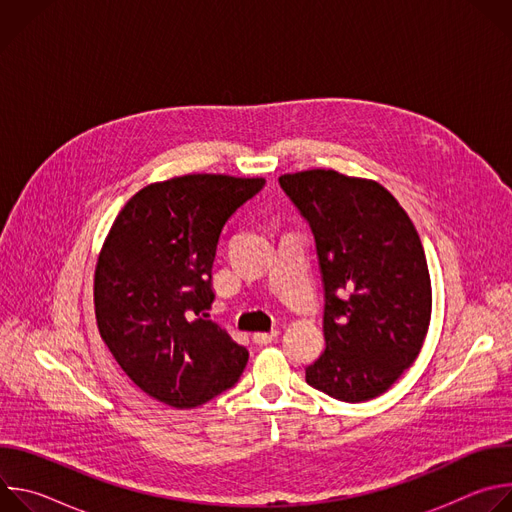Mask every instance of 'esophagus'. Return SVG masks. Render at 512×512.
Wrapping results in <instances>:
<instances>
[{
    "label": "esophagus",
    "instance_id": "esophagus-1",
    "mask_svg": "<svg viewBox=\"0 0 512 512\" xmlns=\"http://www.w3.org/2000/svg\"><path fill=\"white\" fill-rule=\"evenodd\" d=\"M277 336H279L277 330H271V332H255V334H253V340H255L257 344H269V342H273Z\"/></svg>",
    "mask_w": 512,
    "mask_h": 512
}]
</instances>
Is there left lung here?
I'll return each mask as SVG.
<instances>
[{
	"mask_svg": "<svg viewBox=\"0 0 512 512\" xmlns=\"http://www.w3.org/2000/svg\"><path fill=\"white\" fill-rule=\"evenodd\" d=\"M279 184L312 227L324 283L326 348L306 381L338 401L375 399L415 362L431 320L417 229L375 180L316 168Z\"/></svg>",
	"mask_w": 512,
	"mask_h": 512,
	"instance_id": "left-lung-1",
	"label": "left lung"
}]
</instances>
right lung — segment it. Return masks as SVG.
I'll return each instance as SVG.
<instances>
[{"label":"right lung","mask_w":512,"mask_h":512,"mask_svg":"<svg viewBox=\"0 0 512 512\" xmlns=\"http://www.w3.org/2000/svg\"><path fill=\"white\" fill-rule=\"evenodd\" d=\"M263 184L227 174L148 184L105 237L93 285L99 334L123 373L164 405H204L245 369L247 348L206 320V310L218 237Z\"/></svg>","instance_id":"obj_1"}]
</instances>
